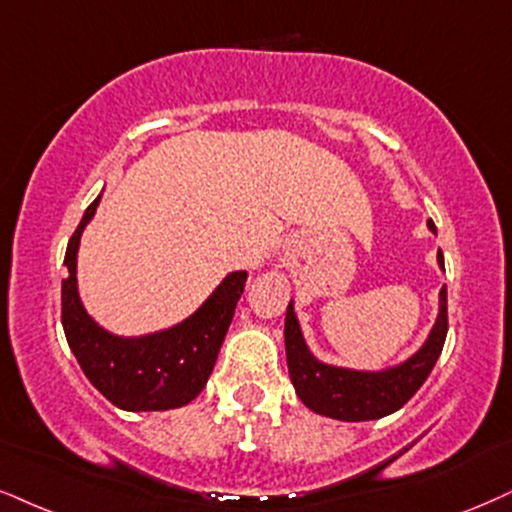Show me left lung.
<instances>
[{
	"instance_id": "1",
	"label": "left lung",
	"mask_w": 512,
	"mask_h": 512,
	"mask_svg": "<svg viewBox=\"0 0 512 512\" xmlns=\"http://www.w3.org/2000/svg\"><path fill=\"white\" fill-rule=\"evenodd\" d=\"M427 227L437 235V227L427 220ZM439 268L444 270V254H437ZM449 318H446V287L439 292V313L430 334L415 353L406 361L387 365L380 370H358L344 368L320 361L308 349L299 318H296L294 301H289L285 318V349L289 377L304 401L306 408L325 418L342 422L377 420L384 415L396 413L410 396L425 384L444 349Z\"/></svg>"
}]
</instances>
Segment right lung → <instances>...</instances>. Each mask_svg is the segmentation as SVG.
Returning a JSON list of instances; mask_svg holds the SVG:
<instances>
[{"mask_svg":"<svg viewBox=\"0 0 512 512\" xmlns=\"http://www.w3.org/2000/svg\"><path fill=\"white\" fill-rule=\"evenodd\" d=\"M99 201L102 194L87 206L63 258L68 275L61 282V323L68 346L87 380L113 406L135 413L187 406L211 377L249 273H227L197 311L166 330L140 337L104 330L85 311L78 292L80 237L97 213Z\"/></svg>","mask_w":512,"mask_h":512,"instance_id":"add662e5","label":"right lung"}]
</instances>
